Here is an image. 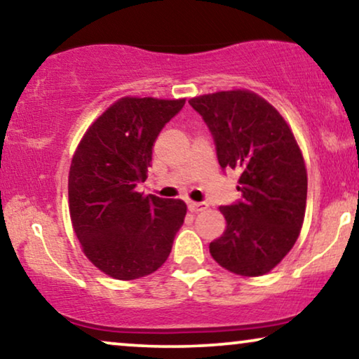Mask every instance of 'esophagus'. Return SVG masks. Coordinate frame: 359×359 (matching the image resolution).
Instances as JSON below:
<instances>
[{
  "mask_svg": "<svg viewBox=\"0 0 359 359\" xmlns=\"http://www.w3.org/2000/svg\"><path fill=\"white\" fill-rule=\"evenodd\" d=\"M208 208V204L205 203H196V201H188V209L191 212H201V210H204Z\"/></svg>",
  "mask_w": 359,
  "mask_h": 359,
  "instance_id": "1",
  "label": "esophagus"
}]
</instances>
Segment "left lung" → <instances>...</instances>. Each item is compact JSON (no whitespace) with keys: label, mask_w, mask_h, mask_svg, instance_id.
Returning a JSON list of instances; mask_svg holds the SVG:
<instances>
[{"label":"left lung","mask_w":359,"mask_h":359,"mask_svg":"<svg viewBox=\"0 0 359 359\" xmlns=\"http://www.w3.org/2000/svg\"><path fill=\"white\" fill-rule=\"evenodd\" d=\"M212 132L219 165L240 171L242 201L219 208L224 233L209 252L240 276H263L291 252L307 203V170L296 137L276 107L250 90L191 97Z\"/></svg>","instance_id":"1"}]
</instances>
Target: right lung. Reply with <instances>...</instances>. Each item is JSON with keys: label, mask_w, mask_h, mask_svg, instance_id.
I'll return each instance as SVG.
<instances>
[{"label": "right lung", "mask_w": 359, "mask_h": 359, "mask_svg": "<svg viewBox=\"0 0 359 359\" xmlns=\"http://www.w3.org/2000/svg\"><path fill=\"white\" fill-rule=\"evenodd\" d=\"M186 100L126 96L83 135L68 173V209L83 253L107 276L130 281L156 271L186 217L181 199L139 193L160 130Z\"/></svg>", "instance_id": "obj_1"}]
</instances>
